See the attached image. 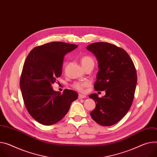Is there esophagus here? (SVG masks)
<instances>
[{"label": "esophagus", "instance_id": "esophagus-1", "mask_svg": "<svg viewBox=\"0 0 157 157\" xmlns=\"http://www.w3.org/2000/svg\"><path fill=\"white\" fill-rule=\"evenodd\" d=\"M86 96L85 95H82V94H79L78 95V99H84L86 98Z\"/></svg>", "mask_w": 157, "mask_h": 157}]
</instances>
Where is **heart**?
I'll use <instances>...</instances> for the list:
<instances>
[{
	"instance_id": "obj_1",
	"label": "heart",
	"mask_w": 157,
	"mask_h": 157,
	"mask_svg": "<svg viewBox=\"0 0 157 157\" xmlns=\"http://www.w3.org/2000/svg\"><path fill=\"white\" fill-rule=\"evenodd\" d=\"M81 63L83 66V67L84 68L85 67H86L87 65L94 63V60L93 59L89 56H83L81 59ZM89 85V83L87 82H76L73 84V87L74 89H75L76 90H77L79 92H83L84 89L85 88Z\"/></svg>"
}]
</instances>
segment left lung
<instances>
[{
  "label": "left lung",
  "instance_id": "8db88e82",
  "mask_svg": "<svg viewBox=\"0 0 157 157\" xmlns=\"http://www.w3.org/2000/svg\"><path fill=\"white\" fill-rule=\"evenodd\" d=\"M86 49L98 62L94 89L105 92L101 98L97 94L89 95L96 104L90 116L100 125L112 126L126 114L133 101L137 83L134 63L125 50L113 44L94 43Z\"/></svg>",
  "mask_w": 157,
  "mask_h": 157
}]
</instances>
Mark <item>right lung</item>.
<instances>
[{"mask_svg":"<svg viewBox=\"0 0 157 157\" xmlns=\"http://www.w3.org/2000/svg\"><path fill=\"white\" fill-rule=\"evenodd\" d=\"M77 45L51 42L33 49L24 63L20 88L29 114L38 123L52 125L68 113L78 93L65 89L62 94L53 89L52 84L62 73L64 56Z\"/></svg>","mask_w":157,"mask_h":157,"instance_id":"add662e5","label":"right lung"}]
</instances>
